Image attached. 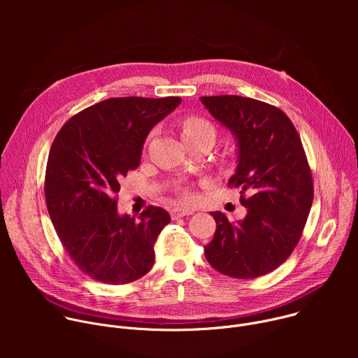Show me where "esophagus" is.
Masks as SVG:
<instances>
[{
    "mask_svg": "<svg viewBox=\"0 0 358 358\" xmlns=\"http://www.w3.org/2000/svg\"><path fill=\"white\" fill-rule=\"evenodd\" d=\"M194 214L192 210H182V208H173L171 210V218L173 220H178V218H182L185 215H191Z\"/></svg>",
    "mask_w": 358,
    "mask_h": 358,
    "instance_id": "obj_1",
    "label": "esophagus"
}]
</instances>
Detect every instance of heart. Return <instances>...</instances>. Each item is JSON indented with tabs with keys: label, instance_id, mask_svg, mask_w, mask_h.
<instances>
[{
	"label": "heart",
	"instance_id": "obj_1",
	"mask_svg": "<svg viewBox=\"0 0 358 358\" xmlns=\"http://www.w3.org/2000/svg\"><path fill=\"white\" fill-rule=\"evenodd\" d=\"M215 127L211 122L199 116H188L182 120V136L185 140H198L202 137H213L215 140ZM152 133L150 134V137ZM148 137V138H150ZM195 201V195L187 189H182L180 194L181 203H191Z\"/></svg>",
	"mask_w": 358,
	"mask_h": 358
}]
</instances>
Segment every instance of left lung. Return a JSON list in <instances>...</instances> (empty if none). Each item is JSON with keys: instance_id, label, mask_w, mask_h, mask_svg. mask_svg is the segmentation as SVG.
I'll use <instances>...</instances> for the list:
<instances>
[{"instance_id": "left-lung-1", "label": "left lung", "mask_w": 358, "mask_h": 358, "mask_svg": "<svg viewBox=\"0 0 358 358\" xmlns=\"http://www.w3.org/2000/svg\"><path fill=\"white\" fill-rule=\"evenodd\" d=\"M201 101L238 141V166L228 185L241 189L248 208L239 222L211 213L217 222L203 246L208 264L236 279L264 276L292 255L313 202V177L290 119L265 101L235 94L202 96Z\"/></svg>"}]
</instances>
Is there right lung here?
Listing matches in <instances>:
<instances>
[{
    "instance_id": "1",
    "label": "right lung",
    "mask_w": 358,
    "mask_h": 358,
    "mask_svg": "<svg viewBox=\"0 0 358 358\" xmlns=\"http://www.w3.org/2000/svg\"><path fill=\"white\" fill-rule=\"evenodd\" d=\"M181 97H112L72 116L50 147L45 201L57 235L80 272L126 285L155 265V243L171 221L148 206L138 217L117 213L120 182L140 164L143 143Z\"/></svg>"
}]
</instances>
